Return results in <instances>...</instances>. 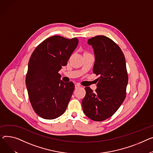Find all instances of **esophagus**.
Masks as SVG:
<instances>
[{"label":"esophagus","mask_w":153,"mask_h":153,"mask_svg":"<svg viewBox=\"0 0 153 153\" xmlns=\"http://www.w3.org/2000/svg\"><path fill=\"white\" fill-rule=\"evenodd\" d=\"M80 87V85L79 84H75V88H79Z\"/></svg>","instance_id":"34e87169"}]
</instances>
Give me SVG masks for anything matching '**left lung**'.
Returning a JSON list of instances; mask_svg holds the SVG:
<instances>
[{"mask_svg": "<svg viewBox=\"0 0 153 153\" xmlns=\"http://www.w3.org/2000/svg\"><path fill=\"white\" fill-rule=\"evenodd\" d=\"M88 44L94 50L93 72L100 77L95 92L88 87L85 88L82 108L90 119L103 121L116 113L126 97L128 74L126 59L118 45L108 37H94L88 40Z\"/></svg>", "mask_w": 153, "mask_h": 153, "instance_id": "8db88e82", "label": "left lung"}]
</instances>
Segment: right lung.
<instances>
[{"mask_svg": "<svg viewBox=\"0 0 153 153\" xmlns=\"http://www.w3.org/2000/svg\"><path fill=\"white\" fill-rule=\"evenodd\" d=\"M79 40L55 36L40 43L29 61L26 84L29 99L35 113L44 119L62 116L74 90V84L60 80L58 71L68 61Z\"/></svg>", "mask_w": 153, "mask_h": 153, "instance_id": "add662e5", "label": "right lung"}]
</instances>
